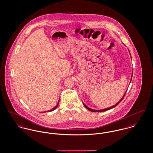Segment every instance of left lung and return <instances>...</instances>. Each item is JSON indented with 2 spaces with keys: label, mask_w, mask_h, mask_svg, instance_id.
<instances>
[{
  "label": "left lung",
  "mask_w": 153,
  "mask_h": 153,
  "mask_svg": "<svg viewBox=\"0 0 153 153\" xmlns=\"http://www.w3.org/2000/svg\"><path fill=\"white\" fill-rule=\"evenodd\" d=\"M131 55V54H130ZM132 74H133V71H132V76H131V80H130V82H131V81L132 80ZM126 93H125V94H124V96H123L122 97V98L120 100V101H119L117 104L116 105H113L112 106H111V107H109V108H106V109H101V110H94V109H91V108H88V106H86V105L84 103H83V105H84V106L88 109L90 111H91V112H104V111H108V110H109V109H112L113 108H114L115 106H116L117 105L119 104L120 102L121 101L123 100V98H124V97L125 96V95H126Z\"/></svg>",
  "instance_id": "1"
}]
</instances>
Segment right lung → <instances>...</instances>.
<instances>
[{
	"label": "right lung",
	"mask_w": 153,
	"mask_h": 153,
	"mask_svg": "<svg viewBox=\"0 0 153 153\" xmlns=\"http://www.w3.org/2000/svg\"><path fill=\"white\" fill-rule=\"evenodd\" d=\"M59 102H57V104L56 105V106H55V107H54L53 108H52V109H51V110H49V111H46V112H51V111H54V110H55V109L58 106V105H59Z\"/></svg>",
	"instance_id": "right-lung-1"
}]
</instances>
